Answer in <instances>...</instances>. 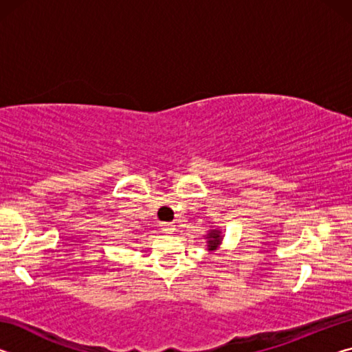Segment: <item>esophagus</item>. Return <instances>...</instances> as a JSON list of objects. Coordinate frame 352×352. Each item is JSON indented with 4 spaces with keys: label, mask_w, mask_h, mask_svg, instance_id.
Masks as SVG:
<instances>
[{
    "label": "esophagus",
    "mask_w": 352,
    "mask_h": 352,
    "mask_svg": "<svg viewBox=\"0 0 352 352\" xmlns=\"http://www.w3.org/2000/svg\"><path fill=\"white\" fill-rule=\"evenodd\" d=\"M162 228L166 234H172L175 230V225L174 223H162Z\"/></svg>",
    "instance_id": "1"
}]
</instances>
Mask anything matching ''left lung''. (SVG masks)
<instances>
[{"label": "left lung", "instance_id": "obj_1", "mask_svg": "<svg viewBox=\"0 0 352 352\" xmlns=\"http://www.w3.org/2000/svg\"><path fill=\"white\" fill-rule=\"evenodd\" d=\"M204 237L206 239L208 250H210V252H214V250H217L220 247V243H222L223 233L219 228H210L208 230L206 236Z\"/></svg>", "mask_w": 352, "mask_h": 352}]
</instances>
